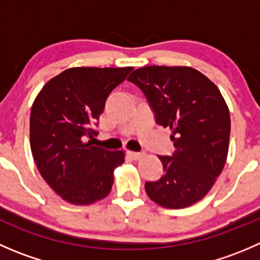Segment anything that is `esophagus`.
I'll return each mask as SVG.
<instances>
[{
    "label": "esophagus",
    "instance_id": "1",
    "mask_svg": "<svg viewBox=\"0 0 260 260\" xmlns=\"http://www.w3.org/2000/svg\"><path fill=\"white\" fill-rule=\"evenodd\" d=\"M127 154L128 157H131L132 159H140L145 156V154L141 153V152H133V151H127Z\"/></svg>",
    "mask_w": 260,
    "mask_h": 260
}]
</instances>
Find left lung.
<instances>
[{"label": "left lung", "mask_w": 260, "mask_h": 260, "mask_svg": "<svg viewBox=\"0 0 260 260\" xmlns=\"http://www.w3.org/2000/svg\"><path fill=\"white\" fill-rule=\"evenodd\" d=\"M128 80L145 93L156 122L170 127L176 151L158 156L165 175L146 182L148 198L166 209H183L208 195L225 166L230 113L219 88L190 67H143Z\"/></svg>", "instance_id": "8db88e82"}]
</instances>
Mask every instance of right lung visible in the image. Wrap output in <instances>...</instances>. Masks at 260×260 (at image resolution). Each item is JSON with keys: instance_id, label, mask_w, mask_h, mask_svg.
Masks as SVG:
<instances>
[{"instance_id": "right-lung-1", "label": "right lung", "mask_w": 260, "mask_h": 260, "mask_svg": "<svg viewBox=\"0 0 260 260\" xmlns=\"http://www.w3.org/2000/svg\"><path fill=\"white\" fill-rule=\"evenodd\" d=\"M132 70L70 68L50 79L34 101L31 152L43 179L67 203L86 206L111 192L124 151H108L85 140L98 135L93 125L107 98Z\"/></svg>"}]
</instances>
